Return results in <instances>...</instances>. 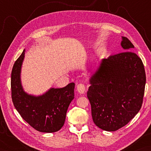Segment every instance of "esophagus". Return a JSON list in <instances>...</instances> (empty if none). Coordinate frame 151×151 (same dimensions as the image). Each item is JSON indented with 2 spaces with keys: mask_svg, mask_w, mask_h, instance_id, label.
<instances>
[{
  "mask_svg": "<svg viewBox=\"0 0 151 151\" xmlns=\"http://www.w3.org/2000/svg\"><path fill=\"white\" fill-rule=\"evenodd\" d=\"M76 89H77L78 92L81 94L84 93L86 91V86L84 84H78L77 85V87H76Z\"/></svg>",
  "mask_w": 151,
  "mask_h": 151,
  "instance_id": "esophagus-1",
  "label": "esophagus"
}]
</instances>
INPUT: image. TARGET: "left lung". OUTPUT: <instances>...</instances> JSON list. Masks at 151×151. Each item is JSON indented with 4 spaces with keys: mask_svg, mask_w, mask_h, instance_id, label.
I'll list each match as a JSON object with an SVG mask.
<instances>
[{
    "mask_svg": "<svg viewBox=\"0 0 151 151\" xmlns=\"http://www.w3.org/2000/svg\"><path fill=\"white\" fill-rule=\"evenodd\" d=\"M124 51L102 59L89 80L87 97L94 123L106 131L125 126L142 108L146 75L134 47L122 37Z\"/></svg>",
    "mask_w": 151,
    "mask_h": 151,
    "instance_id": "8db88e82",
    "label": "left lung"
}]
</instances>
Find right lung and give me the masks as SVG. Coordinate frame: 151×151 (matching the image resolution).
<instances>
[{
	"mask_svg": "<svg viewBox=\"0 0 151 151\" xmlns=\"http://www.w3.org/2000/svg\"><path fill=\"white\" fill-rule=\"evenodd\" d=\"M25 49L15 61L11 75L12 99L23 119L41 132H55L65 123L67 110L74 99L75 83L62 88H51L40 97L28 95L22 89L20 73Z\"/></svg>",
	"mask_w": 151,
	"mask_h": 151,
	"instance_id": "add662e5",
	"label": "right lung"
}]
</instances>
